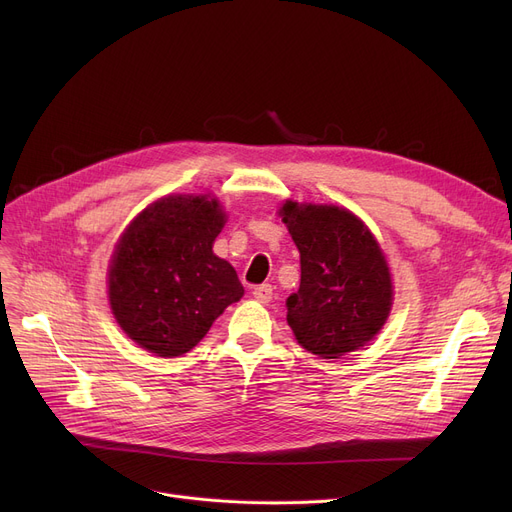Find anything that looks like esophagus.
I'll return each mask as SVG.
<instances>
[{
    "label": "esophagus",
    "instance_id": "obj_1",
    "mask_svg": "<svg viewBox=\"0 0 512 512\" xmlns=\"http://www.w3.org/2000/svg\"><path fill=\"white\" fill-rule=\"evenodd\" d=\"M272 294H274V288H272L270 284H261V286H257V288L253 290L255 301H259V303H263V305L272 301Z\"/></svg>",
    "mask_w": 512,
    "mask_h": 512
}]
</instances>
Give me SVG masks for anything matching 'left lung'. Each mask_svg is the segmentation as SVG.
<instances>
[{"mask_svg":"<svg viewBox=\"0 0 512 512\" xmlns=\"http://www.w3.org/2000/svg\"><path fill=\"white\" fill-rule=\"evenodd\" d=\"M280 215L301 253V286L286 299L288 326L321 359L357 351L392 309V278L378 240L344 207L286 201Z\"/></svg>","mask_w":512,"mask_h":512,"instance_id":"left-lung-1","label":"left lung"}]
</instances>
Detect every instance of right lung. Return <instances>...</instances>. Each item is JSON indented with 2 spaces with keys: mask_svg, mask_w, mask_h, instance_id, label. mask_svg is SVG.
I'll return each instance as SVG.
<instances>
[{
  "mask_svg": "<svg viewBox=\"0 0 512 512\" xmlns=\"http://www.w3.org/2000/svg\"><path fill=\"white\" fill-rule=\"evenodd\" d=\"M224 224L218 199L170 195L120 236L107 294L120 328L145 351L164 359L188 353L245 294L234 267L213 253Z\"/></svg>",
  "mask_w": 512,
  "mask_h": 512,
  "instance_id": "1",
  "label": "right lung"
}]
</instances>
